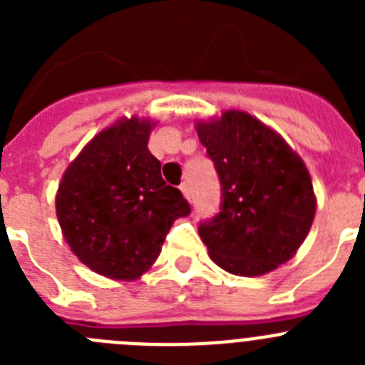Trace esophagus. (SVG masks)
I'll list each match as a JSON object with an SVG mask.
<instances>
[{
    "instance_id": "1",
    "label": "esophagus",
    "mask_w": 365,
    "mask_h": 365,
    "mask_svg": "<svg viewBox=\"0 0 365 365\" xmlns=\"http://www.w3.org/2000/svg\"><path fill=\"white\" fill-rule=\"evenodd\" d=\"M180 192H182V195H185L188 201H192V190H190L188 182H182V185H180Z\"/></svg>"
}]
</instances>
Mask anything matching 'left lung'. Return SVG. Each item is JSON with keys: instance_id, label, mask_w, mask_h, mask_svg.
<instances>
[{"instance_id": "obj_1", "label": "left lung", "mask_w": 365, "mask_h": 365, "mask_svg": "<svg viewBox=\"0 0 365 365\" xmlns=\"http://www.w3.org/2000/svg\"><path fill=\"white\" fill-rule=\"evenodd\" d=\"M197 135L221 185L219 212L199 222L215 265L237 276H261L291 259L316 210L303 160L243 111L201 122Z\"/></svg>"}]
</instances>
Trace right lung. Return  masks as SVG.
I'll list each match as a JSON object with an SVG mask.
<instances>
[{
	"instance_id": "1",
	"label": "right lung",
	"mask_w": 365,
	"mask_h": 365,
	"mask_svg": "<svg viewBox=\"0 0 365 365\" xmlns=\"http://www.w3.org/2000/svg\"><path fill=\"white\" fill-rule=\"evenodd\" d=\"M148 120L118 122L96 135L67 168L56 215L83 265L115 279H135L160 254L173 221L192 208L168 186L148 150Z\"/></svg>"
}]
</instances>
